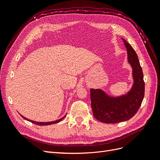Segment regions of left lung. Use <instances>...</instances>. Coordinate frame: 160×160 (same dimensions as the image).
Instances as JSON below:
<instances>
[{"label":"left lung","mask_w":160,"mask_h":160,"mask_svg":"<svg viewBox=\"0 0 160 160\" xmlns=\"http://www.w3.org/2000/svg\"><path fill=\"white\" fill-rule=\"evenodd\" d=\"M132 66L133 83L126 94L109 96L100 89H91V108L93 116L101 122L116 123L130 119L139 110L144 98L143 74L136 52L126 40L122 38Z\"/></svg>","instance_id":"obj_1"}]
</instances>
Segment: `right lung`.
Instances as JSON below:
<instances>
[{
  "instance_id": "1",
  "label": "right lung",
  "mask_w": 160,
  "mask_h": 160,
  "mask_svg": "<svg viewBox=\"0 0 160 160\" xmlns=\"http://www.w3.org/2000/svg\"><path fill=\"white\" fill-rule=\"evenodd\" d=\"M20 115H21V114H20ZM65 116H66V115L64 116V117L61 118L59 119L56 120V121H53V122H35V121H32V120H31V119H27V118L24 117V116H22V115H21V117H22V118L25 119L28 121V122H30L34 123V124L38 125H52V124H55V123H59V122H61V121L62 119L65 118Z\"/></svg>"
}]
</instances>
